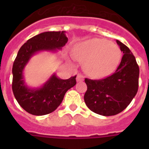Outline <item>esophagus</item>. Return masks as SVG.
Returning <instances> with one entry per match:
<instances>
[{"instance_id":"1","label":"esophagus","mask_w":149,"mask_h":149,"mask_svg":"<svg viewBox=\"0 0 149 149\" xmlns=\"http://www.w3.org/2000/svg\"><path fill=\"white\" fill-rule=\"evenodd\" d=\"M84 80V77L82 75V74H78L77 75V82H81V81H83Z\"/></svg>"}]
</instances>
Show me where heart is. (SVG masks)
Masks as SVG:
<instances>
[{
    "label": "heart",
    "mask_w": 149,
    "mask_h": 149,
    "mask_svg": "<svg viewBox=\"0 0 149 149\" xmlns=\"http://www.w3.org/2000/svg\"><path fill=\"white\" fill-rule=\"evenodd\" d=\"M72 56L79 62H84V69L92 77L108 75L116 68L121 58L118 45L98 38L88 39L75 45Z\"/></svg>",
    "instance_id": "1"
}]
</instances>
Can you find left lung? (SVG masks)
<instances>
[{
  "mask_svg": "<svg viewBox=\"0 0 149 149\" xmlns=\"http://www.w3.org/2000/svg\"><path fill=\"white\" fill-rule=\"evenodd\" d=\"M117 44L123 52L122 60L112 75L101 80L86 78L87 90L84 101L90 110L104 116L123 111L136 95L139 69L131 50L120 41Z\"/></svg>",
  "mask_w": 149,
  "mask_h": 149,
  "instance_id": "1",
  "label": "left lung"
}]
</instances>
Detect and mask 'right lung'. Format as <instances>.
<instances>
[{"instance_id":"obj_1","label":"right lung","mask_w":149,"mask_h":149,"mask_svg":"<svg viewBox=\"0 0 149 149\" xmlns=\"http://www.w3.org/2000/svg\"><path fill=\"white\" fill-rule=\"evenodd\" d=\"M68 42L65 31H49L35 36L21 47L13 65L12 88L15 99L24 110L35 116L54 111L65 93L76 84V75L63 80L52 74L39 88H30L24 82L23 72L30 58L40 51L56 52Z\"/></svg>"}]
</instances>
